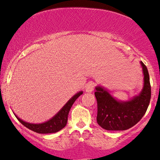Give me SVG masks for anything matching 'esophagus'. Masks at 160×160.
Here are the masks:
<instances>
[{"label": "esophagus", "mask_w": 160, "mask_h": 160, "mask_svg": "<svg viewBox=\"0 0 160 160\" xmlns=\"http://www.w3.org/2000/svg\"><path fill=\"white\" fill-rule=\"evenodd\" d=\"M94 84L92 82H89L88 83V84L86 85L85 87V91L88 92V93H91V92H92L94 91Z\"/></svg>", "instance_id": "1"}]
</instances>
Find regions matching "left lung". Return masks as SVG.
<instances>
[{
	"label": "left lung",
	"mask_w": 160,
	"mask_h": 160,
	"mask_svg": "<svg viewBox=\"0 0 160 160\" xmlns=\"http://www.w3.org/2000/svg\"><path fill=\"white\" fill-rule=\"evenodd\" d=\"M143 74V86L138 95L127 101L118 100L102 86L95 87L97 102V121L108 131H124L137 123L144 115L151 99V85L147 68L140 62Z\"/></svg>",
	"instance_id": "obj_1"
}]
</instances>
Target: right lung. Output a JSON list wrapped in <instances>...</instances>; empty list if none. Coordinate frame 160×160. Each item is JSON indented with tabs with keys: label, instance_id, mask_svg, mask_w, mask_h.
Wrapping results in <instances>:
<instances>
[{
	"label": "right lung",
	"instance_id": "obj_1",
	"mask_svg": "<svg viewBox=\"0 0 160 160\" xmlns=\"http://www.w3.org/2000/svg\"><path fill=\"white\" fill-rule=\"evenodd\" d=\"M83 94V92H78L75 95H73L69 100L67 102L63 108L60 110L59 112H57L56 115H55L51 119H50L48 121L42 123H30L28 122H25L24 120L20 119L17 115L15 114V116L18 120L21 123L24 125L27 128L30 129L31 131H33L38 133H56V132L61 131L65 126H66L67 120H68V112L70 111L71 108L72 107L73 104L76 100L80 95Z\"/></svg>",
	"mask_w": 160,
	"mask_h": 160
}]
</instances>
